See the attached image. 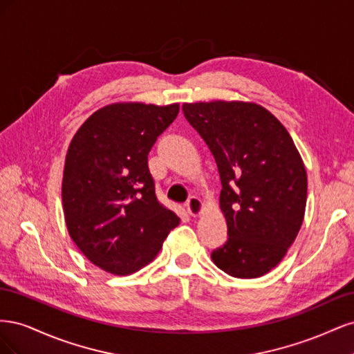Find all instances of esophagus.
<instances>
[{
	"label": "esophagus",
	"mask_w": 354,
	"mask_h": 354,
	"mask_svg": "<svg viewBox=\"0 0 354 354\" xmlns=\"http://www.w3.org/2000/svg\"><path fill=\"white\" fill-rule=\"evenodd\" d=\"M186 208H187V212L190 214L192 217H198L199 214L202 212V209H203V203H202V201H201L199 198L192 196V198L186 202Z\"/></svg>",
	"instance_id": "obj_1"
}]
</instances>
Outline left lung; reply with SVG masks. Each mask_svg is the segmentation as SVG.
Returning <instances> with one entry per match:
<instances>
[{"instance_id":"8db88e82","label":"left lung","mask_w":354,"mask_h":354,"mask_svg":"<svg viewBox=\"0 0 354 354\" xmlns=\"http://www.w3.org/2000/svg\"><path fill=\"white\" fill-rule=\"evenodd\" d=\"M181 109L208 145L221 180L229 238L211 259L233 277H260L279 264L303 224V159L286 128L260 104L216 100Z\"/></svg>"}]
</instances>
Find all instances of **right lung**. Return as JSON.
Here are the masks:
<instances>
[{"instance_id":"right-lung-1","label":"right lung","mask_w":354,"mask_h":354,"mask_svg":"<svg viewBox=\"0 0 354 354\" xmlns=\"http://www.w3.org/2000/svg\"><path fill=\"white\" fill-rule=\"evenodd\" d=\"M178 103H113L94 112L69 145L62 181L65 221L87 259L112 274L151 263L176 212L155 194L147 155L178 115Z\"/></svg>"}]
</instances>
